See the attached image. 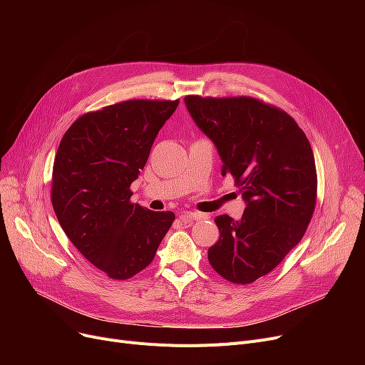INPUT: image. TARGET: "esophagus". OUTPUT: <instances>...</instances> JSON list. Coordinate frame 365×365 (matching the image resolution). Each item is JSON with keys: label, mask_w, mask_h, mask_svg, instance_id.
<instances>
[{"label": "esophagus", "mask_w": 365, "mask_h": 365, "mask_svg": "<svg viewBox=\"0 0 365 365\" xmlns=\"http://www.w3.org/2000/svg\"><path fill=\"white\" fill-rule=\"evenodd\" d=\"M179 219L187 225V223H192L194 220H202L205 219V215H201V213H195V212H183L179 215Z\"/></svg>", "instance_id": "obj_1"}]
</instances>
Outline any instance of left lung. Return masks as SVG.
Here are the masks:
<instances>
[{"instance_id": "left-lung-1", "label": "left lung", "mask_w": 365, "mask_h": 365, "mask_svg": "<svg viewBox=\"0 0 365 365\" xmlns=\"http://www.w3.org/2000/svg\"><path fill=\"white\" fill-rule=\"evenodd\" d=\"M185 105L212 140L245 202L234 220L216 217L219 241L208 262L225 279L250 284L269 274L303 238L317 200L311 143L281 109L252 98L186 96Z\"/></svg>"}]
</instances>
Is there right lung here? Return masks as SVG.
Listing matches in <instances>:
<instances>
[{
    "label": "right lung",
    "mask_w": 365,
    "mask_h": 365,
    "mask_svg": "<svg viewBox=\"0 0 365 365\" xmlns=\"http://www.w3.org/2000/svg\"><path fill=\"white\" fill-rule=\"evenodd\" d=\"M179 101H127L88 112L65 133L53 165L51 202L71 242L109 278L153 260L175 220L131 204L130 185Z\"/></svg>",
    "instance_id": "add662e5"
}]
</instances>
